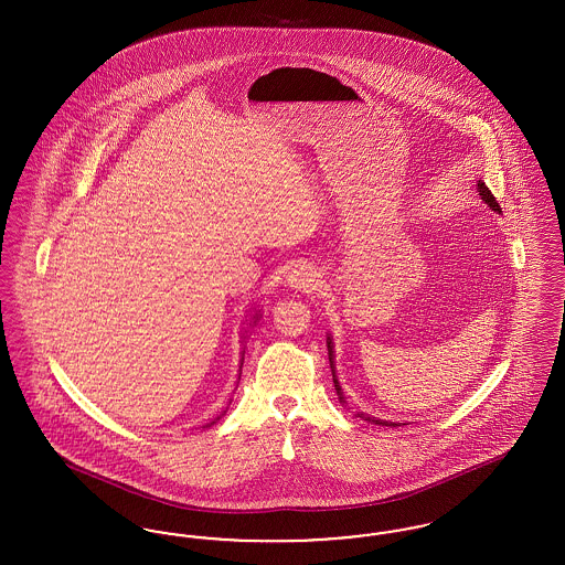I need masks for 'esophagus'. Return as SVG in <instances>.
<instances>
[{
    "instance_id": "34e87169",
    "label": "esophagus",
    "mask_w": 565,
    "mask_h": 565,
    "mask_svg": "<svg viewBox=\"0 0 565 565\" xmlns=\"http://www.w3.org/2000/svg\"><path fill=\"white\" fill-rule=\"evenodd\" d=\"M286 281H288V286H290L292 290H298V292H311V290L318 288L320 275H318V270L313 269V267H309V265H296L295 269L288 270Z\"/></svg>"
}]
</instances>
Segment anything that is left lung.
Segmentation results:
<instances>
[{
    "instance_id": "8db88e82",
    "label": "left lung",
    "mask_w": 565,
    "mask_h": 565,
    "mask_svg": "<svg viewBox=\"0 0 565 565\" xmlns=\"http://www.w3.org/2000/svg\"><path fill=\"white\" fill-rule=\"evenodd\" d=\"M477 190H479L481 199H483L484 203H487V205H489L493 212L502 214V210H500V205H498L495 196L491 194V190L484 186L483 180H479ZM326 343H328V360H330V369H332V381H334V390H337V394H339V401H341V403L348 404L345 396H343V390H341V383H339V379H337V371H334V343H332V337H330V334L326 337ZM358 417H362V419H366V422H371V424H376V426H390V428H396V426H401V424H396V422H385V419H379V417H371V415H366V413H362V411L358 413ZM403 426H406V424H403Z\"/></svg>"
}]
</instances>
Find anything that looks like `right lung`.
<instances>
[{"instance_id": "right-lung-1", "label": "right lung", "mask_w": 565, "mask_h": 565, "mask_svg": "<svg viewBox=\"0 0 565 565\" xmlns=\"http://www.w3.org/2000/svg\"><path fill=\"white\" fill-rule=\"evenodd\" d=\"M258 318H260V311H254V316H252V320H249V328H252V326H256V322H258ZM245 332H247V330H245ZM242 343H245V334H243ZM243 353H245V348H243V351H242V366H243ZM242 366H239V371H242ZM239 376H242V373H239ZM224 413H226V411H222V415H224ZM222 415H220V417H222ZM220 417H217V419H220ZM217 419H214V422H212V424H215V422H217ZM212 424H210V426H212Z\"/></svg>"}]
</instances>
